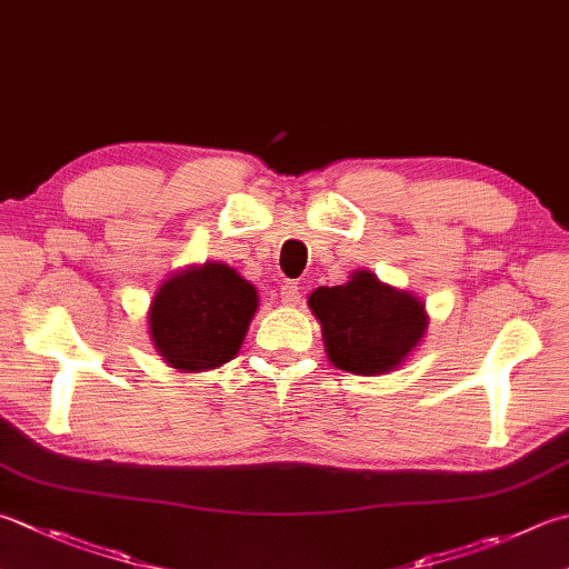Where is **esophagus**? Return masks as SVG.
Returning <instances> with one entry per match:
<instances>
[{"instance_id":"obj_1","label":"esophagus","mask_w":569,"mask_h":569,"mask_svg":"<svg viewBox=\"0 0 569 569\" xmlns=\"http://www.w3.org/2000/svg\"><path fill=\"white\" fill-rule=\"evenodd\" d=\"M280 299H282V305H297L299 299H302V287H299L297 282H282V287H280Z\"/></svg>"}]
</instances>
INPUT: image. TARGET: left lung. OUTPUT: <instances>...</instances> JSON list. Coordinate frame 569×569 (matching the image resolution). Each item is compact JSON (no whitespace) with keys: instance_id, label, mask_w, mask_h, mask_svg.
<instances>
[{"instance_id":"8db88e82","label":"left lung","mask_w":569,"mask_h":569,"mask_svg":"<svg viewBox=\"0 0 569 569\" xmlns=\"http://www.w3.org/2000/svg\"><path fill=\"white\" fill-rule=\"evenodd\" d=\"M309 309L321 325L329 361L359 377L399 369L428 327L421 299L379 282L369 270H357L345 284L315 289Z\"/></svg>"}]
</instances>
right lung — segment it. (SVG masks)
Wrapping results in <instances>:
<instances>
[{
	"mask_svg": "<svg viewBox=\"0 0 569 569\" xmlns=\"http://www.w3.org/2000/svg\"><path fill=\"white\" fill-rule=\"evenodd\" d=\"M254 312L257 289L232 267L206 262L158 287L148 327L168 367L206 371L238 357Z\"/></svg>",
	"mask_w": 569,
	"mask_h": 569,
	"instance_id": "right-lung-1",
	"label": "right lung"
}]
</instances>
